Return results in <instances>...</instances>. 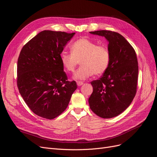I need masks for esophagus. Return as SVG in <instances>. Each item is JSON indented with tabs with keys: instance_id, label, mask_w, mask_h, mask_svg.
<instances>
[{
	"instance_id": "obj_1",
	"label": "esophagus",
	"mask_w": 157,
	"mask_h": 157,
	"mask_svg": "<svg viewBox=\"0 0 157 157\" xmlns=\"http://www.w3.org/2000/svg\"><path fill=\"white\" fill-rule=\"evenodd\" d=\"M77 85H78V86H82V85L84 84V82H82V81H77Z\"/></svg>"
}]
</instances>
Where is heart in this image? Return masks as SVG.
I'll use <instances>...</instances> for the list:
<instances>
[{
  "mask_svg": "<svg viewBox=\"0 0 157 157\" xmlns=\"http://www.w3.org/2000/svg\"><path fill=\"white\" fill-rule=\"evenodd\" d=\"M71 52L61 53L60 59L68 72H74L80 61L82 65L73 76L76 80H85L94 74H103L110 63L111 54L107 47L98 45L86 38L74 42L71 46Z\"/></svg>",
  "mask_w": 157,
  "mask_h": 157,
  "instance_id": "heart-1",
  "label": "heart"
}]
</instances>
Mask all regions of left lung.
Masks as SVG:
<instances>
[{
	"instance_id": "8db88e82",
	"label": "left lung",
	"mask_w": 157,
	"mask_h": 157,
	"mask_svg": "<svg viewBox=\"0 0 157 157\" xmlns=\"http://www.w3.org/2000/svg\"><path fill=\"white\" fill-rule=\"evenodd\" d=\"M109 42L111 59L99 80H93V92L88 99L91 110L99 117L111 118L129 107L136 93L138 63L136 52L125 38L111 31L90 32Z\"/></svg>"
}]
</instances>
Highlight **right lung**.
<instances>
[{"instance_id":"right-lung-1","label":"right lung","mask_w":157,"mask_h":157,"mask_svg":"<svg viewBox=\"0 0 157 157\" xmlns=\"http://www.w3.org/2000/svg\"><path fill=\"white\" fill-rule=\"evenodd\" d=\"M75 33L43 31L23 47L17 60V84L27 106L36 115L53 119L67 107L77 88L67 81L60 55Z\"/></svg>"}]
</instances>
